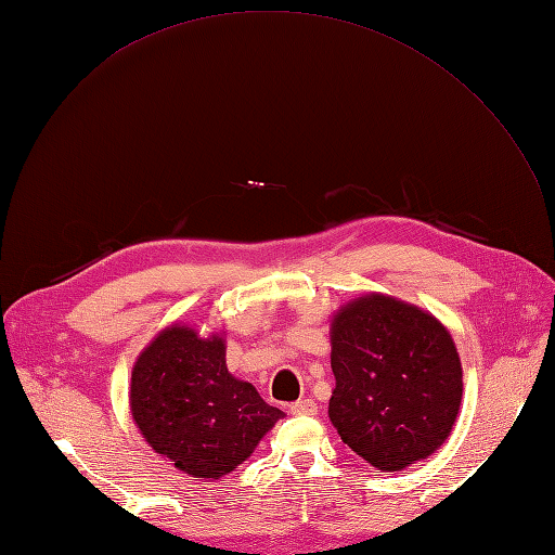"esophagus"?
<instances>
[{
	"instance_id": "obj_1",
	"label": "esophagus",
	"mask_w": 555,
	"mask_h": 555,
	"mask_svg": "<svg viewBox=\"0 0 555 555\" xmlns=\"http://www.w3.org/2000/svg\"><path fill=\"white\" fill-rule=\"evenodd\" d=\"M289 412L297 416H312L317 414V404L312 400H299L295 404H289Z\"/></svg>"
}]
</instances>
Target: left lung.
Instances as JSON below:
<instances>
[{
  "instance_id": "left-lung-1",
  "label": "left lung",
  "mask_w": 555,
  "mask_h": 555,
  "mask_svg": "<svg viewBox=\"0 0 555 555\" xmlns=\"http://www.w3.org/2000/svg\"><path fill=\"white\" fill-rule=\"evenodd\" d=\"M335 389L328 418L373 468L398 473L450 436L463 369L450 331L431 312L369 293L331 319Z\"/></svg>"
}]
</instances>
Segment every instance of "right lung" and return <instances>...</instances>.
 Segmentation results:
<instances>
[{
	"mask_svg": "<svg viewBox=\"0 0 555 555\" xmlns=\"http://www.w3.org/2000/svg\"><path fill=\"white\" fill-rule=\"evenodd\" d=\"M130 412L141 436L175 468L220 479L247 461L285 414L227 369L224 331L170 324L132 366Z\"/></svg>",
	"mask_w": 555,
	"mask_h": 555,
	"instance_id": "1",
	"label": "right lung"
}]
</instances>
